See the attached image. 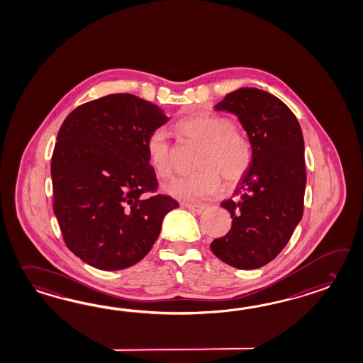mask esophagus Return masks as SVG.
<instances>
[{"mask_svg": "<svg viewBox=\"0 0 363 363\" xmlns=\"http://www.w3.org/2000/svg\"><path fill=\"white\" fill-rule=\"evenodd\" d=\"M185 208L187 210L193 211V212H196V213H201L203 211L206 210V206H203V204H191V203H184L182 204Z\"/></svg>", "mask_w": 363, "mask_h": 363, "instance_id": "34e87169", "label": "esophagus"}]
</instances>
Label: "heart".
I'll return each instance as SVG.
<instances>
[{
    "label": "heart",
    "mask_w": 363,
    "mask_h": 363,
    "mask_svg": "<svg viewBox=\"0 0 363 363\" xmlns=\"http://www.w3.org/2000/svg\"><path fill=\"white\" fill-rule=\"evenodd\" d=\"M181 135L201 143L198 172L173 178L164 184L167 195L184 201H199L218 193L221 174L226 182L243 177L251 164V147L247 139L235 129L233 122L216 114H196L176 125ZM145 152L155 172L168 177L174 169L176 153L167 133L153 130L145 140Z\"/></svg>",
    "instance_id": "obj_1"
}]
</instances>
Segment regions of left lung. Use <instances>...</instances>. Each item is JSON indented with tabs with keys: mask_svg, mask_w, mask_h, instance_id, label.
Instances as JSON below:
<instances>
[{
	"mask_svg": "<svg viewBox=\"0 0 363 363\" xmlns=\"http://www.w3.org/2000/svg\"><path fill=\"white\" fill-rule=\"evenodd\" d=\"M213 108L237 117L250 142L251 164L235 189L240 199L221 203L232 228L212 241L211 250L229 266L255 269L280 254L302 218V130L289 108L263 89H235Z\"/></svg>",
	"mask_w": 363,
	"mask_h": 363,
	"instance_id": "8db88e82",
	"label": "left lung"
}]
</instances>
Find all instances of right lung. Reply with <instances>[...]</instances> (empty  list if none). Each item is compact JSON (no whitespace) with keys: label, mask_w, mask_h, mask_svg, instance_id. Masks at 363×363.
I'll list each match as a JSON object with an SVG mask.
<instances>
[{"label":"right lung","mask_w":363,"mask_h":363,"mask_svg":"<svg viewBox=\"0 0 363 363\" xmlns=\"http://www.w3.org/2000/svg\"><path fill=\"white\" fill-rule=\"evenodd\" d=\"M169 121L162 108L130 94H111L78 106L57 134L50 174L53 211L66 246L103 271L137 264L152 249L168 195L157 189L145 152L153 130Z\"/></svg>","instance_id":"1"}]
</instances>
